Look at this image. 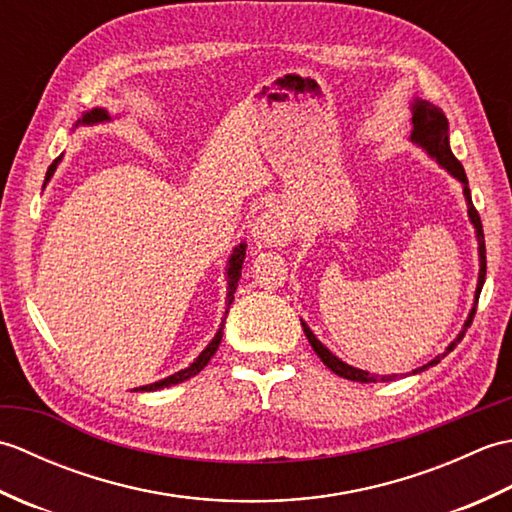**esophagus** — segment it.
Returning a JSON list of instances; mask_svg holds the SVG:
<instances>
[{
  "instance_id": "obj_1",
  "label": "esophagus",
  "mask_w": 512,
  "mask_h": 512,
  "mask_svg": "<svg viewBox=\"0 0 512 512\" xmlns=\"http://www.w3.org/2000/svg\"><path fill=\"white\" fill-rule=\"evenodd\" d=\"M292 233H295V228H292L288 213L281 209H270L255 222L253 242L259 248L262 246H286L292 239Z\"/></svg>"
}]
</instances>
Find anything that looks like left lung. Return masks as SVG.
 Here are the masks:
<instances>
[{
	"instance_id": "1",
	"label": "left lung",
	"mask_w": 512,
	"mask_h": 512,
	"mask_svg": "<svg viewBox=\"0 0 512 512\" xmlns=\"http://www.w3.org/2000/svg\"><path fill=\"white\" fill-rule=\"evenodd\" d=\"M411 123H413V132H411V140H413V143H418V145H422L424 149H427L429 154H431L433 158H436V160L440 162V165L451 173V176L458 178V180L462 182V187H464V198H466V204H469V217H471V222H473V226H475L477 242H480V281H477V290H475V308H477V299H480V292H482L484 279H486L484 228H482L480 213H477V209L473 206L471 191H469V180H466V173H464L462 162L453 156V151H451V147H449V121H447V116H444V112L440 110V107H436V105L429 103V101H420V99H418L416 103H413ZM475 308L471 310L469 319H466L464 330L460 332L458 339H455V341L447 347V352H444L442 356H447L449 352H453V347L462 341V336H464L466 328H471L473 317H475ZM301 325H303V332H306L308 341H310V345H312V350L317 352V356L321 358L323 365H328L334 374H339V376H343V378H347V380H356V383H387V380H394V378H396V376H374V374H369V372H363V369H356V367H352V365H347V363L339 361V358H336V356L328 350V347H325V345L317 339V336L312 334V330L308 328L306 323L301 321ZM442 356L433 358V361H431L429 365H438ZM429 365H422V367L416 369V372H413V374L424 372V369H427Z\"/></svg>"
}]
</instances>
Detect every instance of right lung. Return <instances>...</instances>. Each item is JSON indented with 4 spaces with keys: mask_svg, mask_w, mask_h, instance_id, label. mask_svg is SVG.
<instances>
[{
    "mask_svg": "<svg viewBox=\"0 0 512 512\" xmlns=\"http://www.w3.org/2000/svg\"><path fill=\"white\" fill-rule=\"evenodd\" d=\"M101 121H110V116H107V112H105V110H92V112L85 114L79 123H88V125H90V123H101ZM57 162H59V158L54 160L52 165H50V169H48V173H46V180L52 176L54 169H57ZM244 255H246V246H244V244H239V248H235V250H233V257L228 259V295H226V314H228V308H231V303H233V295H235L237 281H239V277H242ZM222 330H224V328L217 330L215 339H213L209 345H206V350H204L198 358H195V361H193L187 369H182V372L173 374V376H169V378H165V380H158V383H151V385L140 387V391H156V389H162V387H171V385L184 383V380H189V378H191V376H195V374H200L202 369L206 367V363H209L211 358H213V354L217 352V347H220V343H222Z\"/></svg>",
    "mask_w": 512,
    "mask_h": 512,
    "instance_id": "add662e5",
    "label": "right lung"
}]
</instances>
